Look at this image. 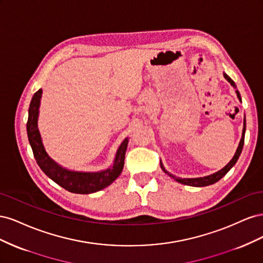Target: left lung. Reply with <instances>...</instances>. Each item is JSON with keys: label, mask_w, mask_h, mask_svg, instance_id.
Wrapping results in <instances>:
<instances>
[{"label": "left lung", "mask_w": 263, "mask_h": 263, "mask_svg": "<svg viewBox=\"0 0 263 263\" xmlns=\"http://www.w3.org/2000/svg\"><path fill=\"white\" fill-rule=\"evenodd\" d=\"M224 77H225V79H226V80H227L230 84H232L233 86H235V82H234V81L232 80V79H230L226 73H224ZM236 93H237V97H238V99H239V100L241 101L240 93L238 92V91H236ZM245 132H246V119L243 121L242 137H241V140H240V142H239V146H238V148H237V151H236V154H235L234 158L232 159V160L229 161V163H228L226 166H224V168H222L221 170H219L218 172L214 173V174H211V176L204 177V178H194V179H181V178H178V177H176V176H173V174L169 173L168 171H165V170H164V168L162 166V164H161V168H162V170H163L166 174H168L169 177H171L172 179H174L176 181H178V182L182 183V184L191 185V186H208V185L214 184V183H216L217 181H219L222 177H224L225 174H226L230 169H232L233 166L235 165V163L237 162L238 158H239V156H240V154H241V151H242L243 142H245Z\"/></svg>", "instance_id": "obj_1"}]
</instances>
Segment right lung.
<instances>
[{"mask_svg": "<svg viewBox=\"0 0 263 263\" xmlns=\"http://www.w3.org/2000/svg\"><path fill=\"white\" fill-rule=\"evenodd\" d=\"M41 98L42 90H38L34 94L33 99H31L26 125L29 144L31 149H33L34 157L38 165L41 166V169L45 172L47 177H49L57 184L72 193L90 194L108 186L110 183L116 180V178H118L119 174L123 171L125 153L128 140L125 139L122 142V145L119 146L113 168L95 173L73 172L62 169L60 165H58L52 159L49 158L43 146L41 134H39L37 127L38 107L39 103H41Z\"/></svg>", "mask_w": 263, "mask_h": 263, "instance_id": "add662e5", "label": "right lung"}]
</instances>
